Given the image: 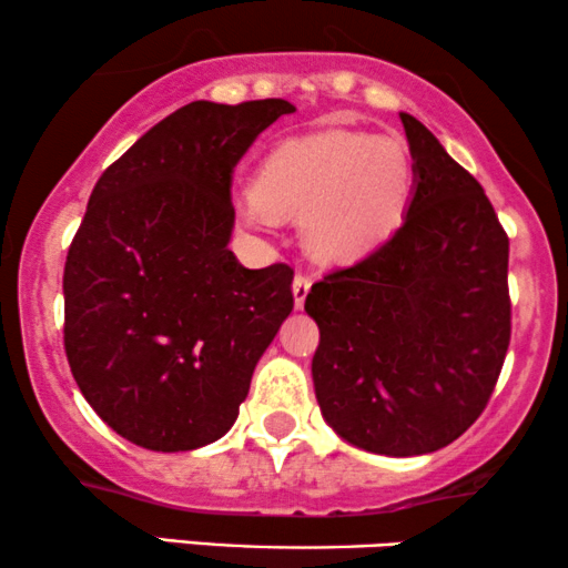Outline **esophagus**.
I'll list each match as a JSON object with an SVG mask.
<instances>
[{
  "label": "esophagus",
  "instance_id": "esophagus-1",
  "mask_svg": "<svg viewBox=\"0 0 568 568\" xmlns=\"http://www.w3.org/2000/svg\"><path fill=\"white\" fill-rule=\"evenodd\" d=\"M308 292H311V276H305V273H297L295 282H292V295H295V308H303L305 297H308Z\"/></svg>",
  "mask_w": 568,
  "mask_h": 568
}]
</instances>
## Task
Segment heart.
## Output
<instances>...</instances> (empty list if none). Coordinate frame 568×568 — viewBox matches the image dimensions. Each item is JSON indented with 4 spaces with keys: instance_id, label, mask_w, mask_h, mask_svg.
Returning <instances> with one entry per match:
<instances>
[{
    "instance_id": "heart-1",
    "label": "heart",
    "mask_w": 568,
    "mask_h": 568,
    "mask_svg": "<svg viewBox=\"0 0 568 568\" xmlns=\"http://www.w3.org/2000/svg\"><path fill=\"white\" fill-rule=\"evenodd\" d=\"M250 191L246 223L303 215L313 255L351 263L402 225L415 191V162L398 138L329 126L273 145Z\"/></svg>"
}]
</instances>
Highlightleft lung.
I'll return each instance as SVG.
<instances>
[{
  "instance_id": "left-lung-1",
  "label": "left lung",
  "mask_w": 568,
  "mask_h": 568,
  "mask_svg": "<svg viewBox=\"0 0 568 568\" xmlns=\"http://www.w3.org/2000/svg\"><path fill=\"white\" fill-rule=\"evenodd\" d=\"M415 191L402 229L311 286L313 388L339 438L388 457L444 449L476 423L510 345L508 233L468 170L409 113Z\"/></svg>"
}]
</instances>
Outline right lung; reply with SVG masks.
I'll use <instances>...</instances> for the list:
<instances>
[{"label": "right lung", "instance_id": "add662e5", "mask_svg": "<svg viewBox=\"0 0 568 568\" xmlns=\"http://www.w3.org/2000/svg\"><path fill=\"white\" fill-rule=\"evenodd\" d=\"M292 111L193 100L92 189L65 257L63 343L87 404L126 442L191 452L225 436L292 313L295 271H250L229 250L233 166Z\"/></svg>", "mask_w": 568, "mask_h": 568}]
</instances>
